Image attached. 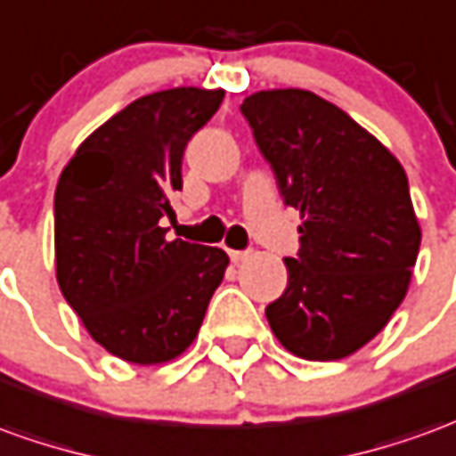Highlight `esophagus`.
I'll list each match as a JSON object with an SVG mask.
<instances>
[{"label": "esophagus", "instance_id": "34e87169", "mask_svg": "<svg viewBox=\"0 0 456 456\" xmlns=\"http://www.w3.org/2000/svg\"><path fill=\"white\" fill-rule=\"evenodd\" d=\"M229 256H232V261H234V264H239V261L249 259V251H237V249H232V251H229Z\"/></svg>", "mask_w": 456, "mask_h": 456}]
</instances>
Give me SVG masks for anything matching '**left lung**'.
Wrapping results in <instances>:
<instances>
[{"label": "left lung", "instance_id": "8db88e82", "mask_svg": "<svg viewBox=\"0 0 456 456\" xmlns=\"http://www.w3.org/2000/svg\"><path fill=\"white\" fill-rule=\"evenodd\" d=\"M259 151L286 205L301 212L289 286L266 305L283 348L340 361L370 343L403 304L422 229L405 167L338 106L304 88L244 98Z\"/></svg>", "mask_w": 456, "mask_h": 456}]
</instances>
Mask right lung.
<instances>
[{
	"label": "right lung",
	"instance_id": "1",
	"mask_svg": "<svg viewBox=\"0 0 456 456\" xmlns=\"http://www.w3.org/2000/svg\"><path fill=\"white\" fill-rule=\"evenodd\" d=\"M222 88L142 95L76 148L53 197L56 281L88 336L120 361L160 365L192 346L229 256L170 239L187 140L217 113Z\"/></svg>",
	"mask_w": 456,
	"mask_h": 456
}]
</instances>
